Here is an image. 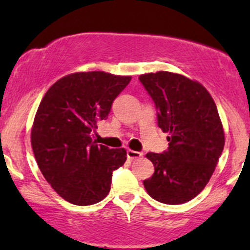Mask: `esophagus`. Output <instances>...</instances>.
<instances>
[{
	"mask_svg": "<svg viewBox=\"0 0 250 250\" xmlns=\"http://www.w3.org/2000/svg\"><path fill=\"white\" fill-rule=\"evenodd\" d=\"M127 157L129 160L140 159V157H142V153H140V151L131 150V149H128V150H127Z\"/></svg>",
	"mask_w": 250,
	"mask_h": 250,
	"instance_id": "obj_1",
	"label": "esophagus"
}]
</instances>
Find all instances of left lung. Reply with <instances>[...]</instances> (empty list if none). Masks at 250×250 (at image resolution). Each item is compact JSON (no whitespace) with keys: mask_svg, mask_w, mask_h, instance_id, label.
Masks as SVG:
<instances>
[{"mask_svg":"<svg viewBox=\"0 0 250 250\" xmlns=\"http://www.w3.org/2000/svg\"><path fill=\"white\" fill-rule=\"evenodd\" d=\"M157 110V125L169 147L148 153L155 171L143 181L147 193L159 202L181 205L206 187L225 147V133L213 97L202 84L169 71L139 77Z\"/></svg>","mask_w":250,"mask_h":250,"instance_id":"obj_1","label":"left lung"}]
</instances>
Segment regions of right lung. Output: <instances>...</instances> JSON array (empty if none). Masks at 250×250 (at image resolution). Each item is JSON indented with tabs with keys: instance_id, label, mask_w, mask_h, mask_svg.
Here are the masks:
<instances>
[{
	"instance_id": "obj_1",
	"label": "right lung",
	"mask_w": 250,
	"mask_h": 250,
	"mask_svg": "<svg viewBox=\"0 0 250 250\" xmlns=\"http://www.w3.org/2000/svg\"><path fill=\"white\" fill-rule=\"evenodd\" d=\"M130 80L104 71L70 74L54 83L40 103L31 128L34 155L48 183L73 205L104 199L113 171L127 160L125 148L97 146L91 131L107 120Z\"/></svg>"
}]
</instances>
